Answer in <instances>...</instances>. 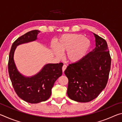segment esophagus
<instances>
[{
  "label": "esophagus",
  "instance_id": "esophagus-1",
  "mask_svg": "<svg viewBox=\"0 0 122 122\" xmlns=\"http://www.w3.org/2000/svg\"><path fill=\"white\" fill-rule=\"evenodd\" d=\"M66 68H67V66H66V65H64L63 66V67H62V71L63 72L65 71Z\"/></svg>",
  "mask_w": 122,
  "mask_h": 122
}]
</instances>
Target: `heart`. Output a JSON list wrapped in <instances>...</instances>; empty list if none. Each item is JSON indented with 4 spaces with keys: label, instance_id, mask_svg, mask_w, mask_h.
Here are the masks:
<instances>
[{
    "label": "heart",
    "instance_id": "obj_1",
    "mask_svg": "<svg viewBox=\"0 0 122 122\" xmlns=\"http://www.w3.org/2000/svg\"><path fill=\"white\" fill-rule=\"evenodd\" d=\"M90 41L80 34H63L57 41V47L53 46V51L58 57L66 52L68 60L76 63L83 60L90 47Z\"/></svg>",
    "mask_w": 122,
    "mask_h": 122
}]
</instances>
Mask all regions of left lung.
Returning a JSON list of instances; mask_svg holds the SVG:
<instances>
[{
    "label": "left lung",
    "instance_id": "8db88e82",
    "mask_svg": "<svg viewBox=\"0 0 122 122\" xmlns=\"http://www.w3.org/2000/svg\"><path fill=\"white\" fill-rule=\"evenodd\" d=\"M96 47L84 58L68 66L67 95L72 100L88 102L96 98L108 82L111 57L106 41L96 34Z\"/></svg>",
    "mask_w": 122,
    "mask_h": 122
}]
</instances>
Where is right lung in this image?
Segmentation results:
<instances>
[{
  "label": "right lung",
  "instance_id": "add662e5",
  "mask_svg": "<svg viewBox=\"0 0 122 122\" xmlns=\"http://www.w3.org/2000/svg\"><path fill=\"white\" fill-rule=\"evenodd\" d=\"M39 33L38 30H31L18 38L12 44L9 54L8 68L12 86L18 96L30 103H38L48 100L55 82L62 74V63H47L32 76H24L18 70L14 61L16 47L36 41Z\"/></svg>",
  "mask_w": 122,
  "mask_h": 122
}]
</instances>
